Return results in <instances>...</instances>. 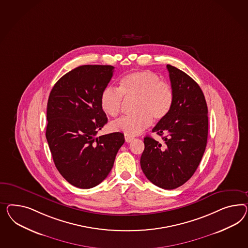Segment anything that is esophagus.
Masks as SVG:
<instances>
[{
	"instance_id": "34e87169",
	"label": "esophagus",
	"mask_w": 248,
	"mask_h": 248,
	"mask_svg": "<svg viewBox=\"0 0 248 248\" xmlns=\"http://www.w3.org/2000/svg\"><path fill=\"white\" fill-rule=\"evenodd\" d=\"M124 139H125V141H126V142H131V141L134 140V138L133 136H130V135H127V134H124Z\"/></svg>"
}]
</instances>
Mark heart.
Here are the masks:
<instances>
[{
	"instance_id": "obj_1",
	"label": "heart",
	"mask_w": 248,
	"mask_h": 248,
	"mask_svg": "<svg viewBox=\"0 0 248 248\" xmlns=\"http://www.w3.org/2000/svg\"><path fill=\"white\" fill-rule=\"evenodd\" d=\"M125 97H137V114L123 116L111 124L112 130L130 136L140 134L149 127L153 119L161 121L167 117L173 106V91L167 82L152 71H138L123 77L119 88L107 87L102 92L100 106L105 114L116 116L121 112Z\"/></svg>"
}]
</instances>
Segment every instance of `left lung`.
I'll return each mask as SVG.
<instances>
[{"label":"left lung","instance_id":"1","mask_svg":"<svg viewBox=\"0 0 248 248\" xmlns=\"http://www.w3.org/2000/svg\"><path fill=\"white\" fill-rule=\"evenodd\" d=\"M173 91V106L153 133L162 142L144 137L141 167L154 185L173 189L194 174L207 146L208 107L200 86L179 68L167 65Z\"/></svg>","mask_w":248,"mask_h":248}]
</instances>
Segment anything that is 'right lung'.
<instances>
[{
  "label": "right lung",
  "instance_id": "add662e5",
  "mask_svg": "<svg viewBox=\"0 0 248 248\" xmlns=\"http://www.w3.org/2000/svg\"><path fill=\"white\" fill-rule=\"evenodd\" d=\"M113 66L84 65L64 75L47 100L46 138L55 166L75 187L91 188L107 178L122 133L96 134L107 123L101 94L114 73Z\"/></svg>",
  "mask_w": 248,
  "mask_h": 248
}]
</instances>
